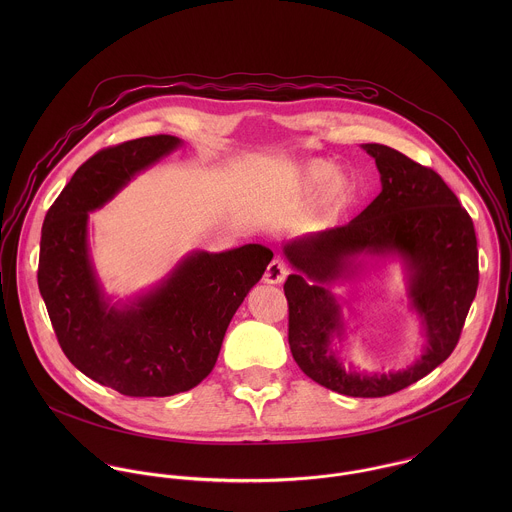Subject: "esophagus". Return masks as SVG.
<instances>
[{
    "mask_svg": "<svg viewBox=\"0 0 512 512\" xmlns=\"http://www.w3.org/2000/svg\"><path fill=\"white\" fill-rule=\"evenodd\" d=\"M286 276H288L286 264L282 260H272L264 272V282L266 284H282L286 280Z\"/></svg>",
    "mask_w": 512,
    "mask_h": 512,
    "instance_id": "1",
    "label": "esophagus"
}]
</instances>
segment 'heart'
I'll use <instances>...</instances> for the list:
<instances>
[{
    "label": "heart",
    "mask_w": 512,
    "mask_h": 512,
    "mask_svg": "<svg viewBox=\"0 0 512 512\" xmlns=\"http://www.w3.org/2000/svg\"><path fill=\"white\" fill-rule=\"evenodd\" d=\"M297 181L303 189L317 191L321 189V199L325 203H339L351 193V177L335 169L333 163L325 159H311L299 167Z\"/></svg>",
    "instance_id": "1"
}]
</instances>
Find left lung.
Wrapping results in <instances>:
<instances>
[{
  "label": "left lung",
  "instance_id": "left-lung-1",
  "mask_svg": "<svg viewBox=\"0 0 512 512\" xmlns=\"http://www.w3.org/2000/svg\"><path fill=\"white\" fill-rule=\"evenodd\" d=\"M380 171L382 191L349 224L284 244L292 276L284 284L288 341L297 366L317 384L355 398L394 394L441 365L455 349L479 286L473 220L430 167L380 144H363ZM398 255L427 333L425 355L396 373L345 371L330 343L344 336L340 306L328 290L358 273L356 260Z\"/></svg>",
  "mask_w": 512,
  "mask_h": 512
}]
</instances>
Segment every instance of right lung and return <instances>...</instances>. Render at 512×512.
I'll return each instance as SVG.
<instances>
[{"mask_svg": "<svg viewBox=\"0 0 512 512\" xmlns=\"http://www.w3.org/2000/svg\"><path fill=\"white\" fill-rule=\"evenodd\" d=\"M179 146L161 134L94 153L41 230L37 280L59 345L80 372L124 396H173L207 378L232 315L274 256L262 244L193 252L155 290L110 305L88 252V213Z\"/></svg>", "mask_w": 512, "mask_h": 512, "instance_id": "1", "label": "right lung"}]
</instances>
